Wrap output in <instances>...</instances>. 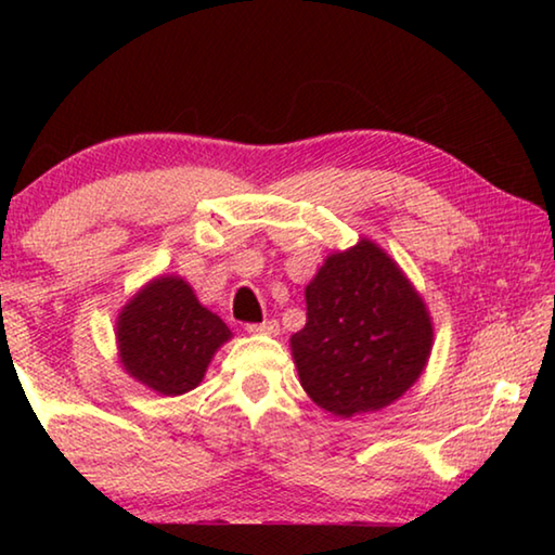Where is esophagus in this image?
I'll list each match as a JSON object with an SVG mask.
<instances>
[{"mask_svg": "<svg viewBox=\"0 0 555 555\" xmlns=\"http://www.w3.org/2000/svg\"><path fill=\"white\" fill-rule=\"evenodd\" d=\"M249 335H279V323L276 321H264V323H251L247 325Z\"/></svg>", "mask_w": 555, "mask_h": 555, "instance_id": "1", "label": "esophagus"}]
</instances>
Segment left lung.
<instances>
[{"label": "left lung", "instance_id": "left-lung-1", "mask_svg": "<svg viewBox=\"0 0 555 555\" xmlns=\"http://www.w3.org/2000/svg\"><path fill=\"white\" fill-rule=\"evenodd\" d=\"M300 387L337 418L401 399L434 350V318L403 269L362 237L325 257L306 286V325L291 335Z\"/></svg>", "mask_w": 555, "mask_h": 555}]
</instances>
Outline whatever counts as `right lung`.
Returning a JSON list of instances; mask_svg holds the SVG:
<instances>
[{
	"label": "right lung",
	"mask_w": 555,
	"mask_h": 555,
	"mask_svg": "<svg viewBox=\"0 0 555 555\" xmlns=\"http://www.w3.org/2000/svg\"><path fill=\"white\" fill-rule=\"evenodd\" d=\"M115 340L121 370L131 379L162 397H181L203 382L232 331L201 304L183 276L162 274L121 306Z\"/></svg>",
	"instance_id": "right-lung-1"
}]
</instances>
